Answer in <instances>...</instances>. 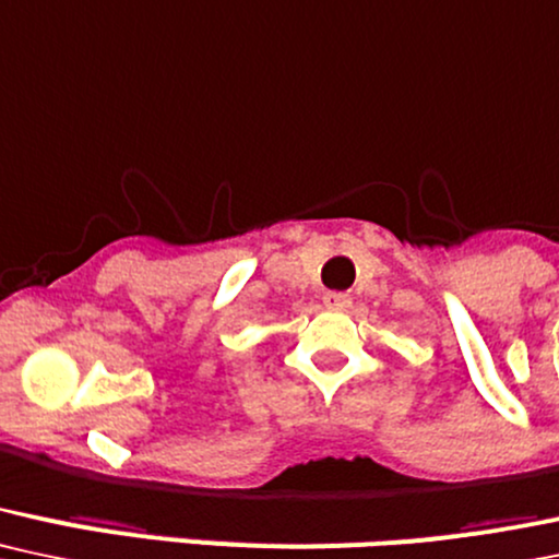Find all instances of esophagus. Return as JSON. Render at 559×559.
<instances>
[{"label":"esophagus","instance_id":"34e87169","mask_svg":"<svg viewBox=\"0 0 559 559\" xmlns=\"http://www.w3.org/2000/svg\"><path fill=\"white\" fill-rule=\"evenodd\" d=\"M324 306L343 311V308L350 306V295H347V293H324Z\"/></svg>","mask_w":559,"mask_h":559}]
</instances>
